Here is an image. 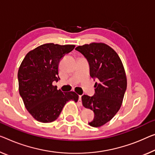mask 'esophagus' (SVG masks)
<instances>
[{
  "label": "esophagus",
  "instance_id": "1",
  "mask_svg": "<svg viewBox=\"0 0 155 155\" xmlns=\"http://www.w3.org/2000/svg\"><path fill=\"white\" fill-rule=\"evenodd\" d=\"M78 103L80 105H82V96H79V99H78Z\"/></svg>",
  "mask_w": 155,
  "mask_h": 155
}]
</instances>
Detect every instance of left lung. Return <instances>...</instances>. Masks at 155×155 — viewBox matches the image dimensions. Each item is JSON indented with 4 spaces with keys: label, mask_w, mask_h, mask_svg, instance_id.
I'll use <instances>...</instances> for the list:
<instances>
[{
    "label": "left lung",
    "mask_w": 155,
    "mask_h": 155,
    "mask_svg": "<svg viewBox=\"0 0 155 155\" xmlns=\"http://www.w3.org/2000/svg\"><path fill=\"white\" fill-rule=\"evenodd\" d=\"M89 64L90 75L95 83L93 96H82L83 106L94 111L90 126L101 127L109 122L120 109L127 89L124 67L118 54L103 43H92L78 46Z\"/></svg>",
    "instance_id": "left-lung-1"
}]
</instances>
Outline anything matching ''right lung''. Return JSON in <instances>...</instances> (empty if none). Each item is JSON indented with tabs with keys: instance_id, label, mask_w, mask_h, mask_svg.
<instances>
[{
	"instance_id": "obj_1",
	"label": "right lung",
	"mask_w": 155,
	"mask_h": 155,
	"mask_svg": "<svg viewBox=\"0 0 155 155\" xmlns=\"http://www.w3.org/2000/svg\"><path fill=\"white\" fill-rule=\"evenodd\" d=\"M74 48V45L43 44L30 51L21 64L18 71L20 96L28 112L39 122H53L66 102L78 101L75 92L64 93L53 85L59 80L60 59Z\"/></svg>"
}]
</instances>
